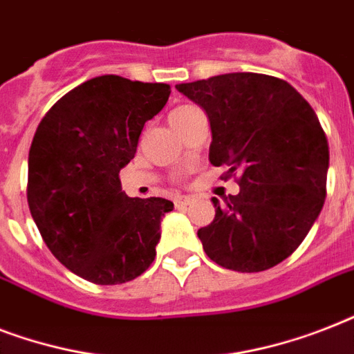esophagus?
Here are the masks:
<instances>
[{"mask_svg":"<svg viewBox=\"0 0 354 354\" xmlns=\"http://www.w3.org/2000/svg\"><path fill=\"white\" fill-rule=\"evenodd\" d=\"M189 204H191V198H187V196H176V198H174V205H176L178 209H183V207H187Z\"/></svg>","mask_w":354,"mask_h":354,"instance_id":"1","label":"esophagus"}]
</instances>
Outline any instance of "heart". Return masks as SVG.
<instances>
[{"label":"heart","mask_w":354,"mask_h":354,"mask_svg":"<svg viewBox=\"0 0 354 354\" xmlns=\"http://www.w3.org/2000/svg\"><path fill=\"white\" fill-rule=\"evenodd\" d=\"M193 110H196V108H194V106H187V104H185V106H178L176 110H172L171 118H178V115H185V113L193 112Z\"/></svg>","instance_id":"heart-1"}]
</instances>
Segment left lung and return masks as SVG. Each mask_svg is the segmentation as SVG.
<instances>
[{
    "instance_id": "left-lung-1",
    "label": "left lung",
    "mask_w": 354,
    "mask_h": 354,
    "mask_svg": "<svg viewBox=\"0 0 354 354\" xmlns=\"http://www.w3.org/2000/svg\"><path fill=\"white\" fill-rule=\"evenodd\" d=\"M209 119V161L241 191L211 198L215 221L198 239L211 261L263 272L303 242L325 202L329 145L318 115L288 82L226 73L178 84Z\"/></svg>"
}]
</instances>
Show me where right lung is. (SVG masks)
I'll return each instance as SVG.
<instances>
[{"instance_id":"add662e5","label":"right lung","mask_w":354,"mask_h":354,"mask_svg":"<svg viewBox=\"0 0 354 354\" xmlns=\"http://www.w3.org/2000/svg\"><path fill=\"white\" fill-rule=\"evenodd\" d=\"M171 86L102 75L60 99L36 128L27 202L51 253L82 279L119 285L149 268L174 204L130 198L119 172Z\"/></svg>"}]
</instances>
